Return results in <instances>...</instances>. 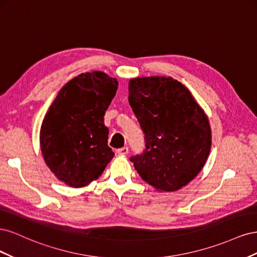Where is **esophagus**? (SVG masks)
I'll use <instances>...</instances> for the list:
<instances>
[{
	"label": "esophagus",
	"instance_id": "obj_1",
	"mask_svg": "<svg viewBox=\"0 0 257 257\" xmlns=\"http://www.w3.org/2000/svg\"><path fill=\"white\" fill-rule=\"evenodd\" d=\"M116 153L120 154V155H126L128 153V147H123L120 148V149L116 150Z\"/></svg>",
	"mask_w": 257,
	"mask_h": 257
}]
</instances>
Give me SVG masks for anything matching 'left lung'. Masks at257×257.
<instances>
[{"instance_id":"1","label":"left lung","mask_w":257,"mask_h":257,"mask_svg":"<svg viewBox=\"0 0 257 257\" xmlns=\"http://www.w3.org/2000/svg\"><path fill=\"white\" fill-rule=\"evenodd\" d=\"M128 103L145 134V150L130 158L137 173L159 191L181 189L204 167L211 148L204 110L170 77L131 79Z\"/></svg>"}]
</instances>
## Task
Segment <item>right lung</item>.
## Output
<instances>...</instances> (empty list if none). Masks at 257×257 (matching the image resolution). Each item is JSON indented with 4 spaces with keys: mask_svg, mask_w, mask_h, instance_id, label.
Instances as JSON below:
<instances>
[{
    "mask_svg": "<svg viewBox=\"0 0 257 257\" xmlns=\"http://www.w3.org/2000/svg\"><path fill=\"white\" fill-rule=\"evenodd\" d=\"M116 89L118 81L103 72L80 74L60 90L45 116L41 128L45 162L72 188L96 180L113 158L104 115Z\"/></svg>",
    "mask_w": 257,
    "mask_h": 257,
    "instance_id": "1",
    "label": "right lung"
}]
</instances>
